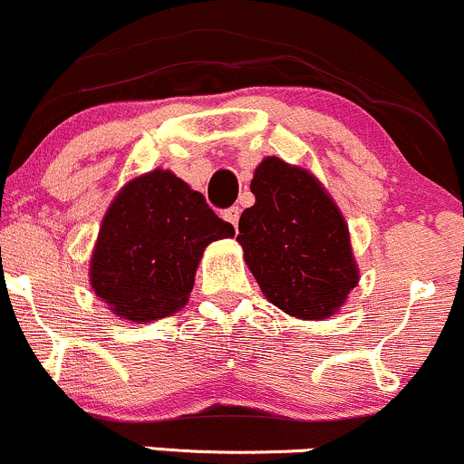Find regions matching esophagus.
<instances>
[{
  "label": "esophagus",
  "mask_w": 464,
  "mask_h": 464,
  "mask_svg": "<svg viewBox=\"0 0 464 464\" xmlns=\"http://www.w3.org/2000/svg\"><path fill=\"white\" fill-rule=\"evenodd\" d=\"M238 217H241V209H238V208H227L226 212H223V218L230 223L234 230H237V226H238Z\"/></svg>",
  "instance_id": "esophagus-1"
}]
</instances>
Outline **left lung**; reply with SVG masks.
<instances>
[{
	"mask_svg": "<svg viewBox=\"0 0 464 464\" xmlns=\"http://www.w3.org/2000/svg\"><path fill=\"white\" fill-rule=\"evenodd\" d=\"M255 205L238 218L247 268L264 295L304 320L338 311L359 282L336 203L304 169L266 158L250 182Z\"/></svg>",
	"mask_w": 464,
	"mask_h": 464,
	"instance_id": "8db88e82",
	"label": "left lung"
}]
</instances>
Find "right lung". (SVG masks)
Returning <instances> with one entry per match:
<instances>
[{
  "instance_id": "obj_1",
  "label": "right lung",
  "mask_w": 464,
  "mask_h": 464,
  "mask_svg": "<svg viewBox=\"0 0 464 464\" xmlns=\"http://www.w3.org/2000/svg\"><path fill=\"white\" fill-rule=\"evenodd\" d=\"M234 237L203 194L171 171L128 182L101 223L90 282L119 318L150 323L187 304L203 250Z\"/></svg>"
}]
</instances>
